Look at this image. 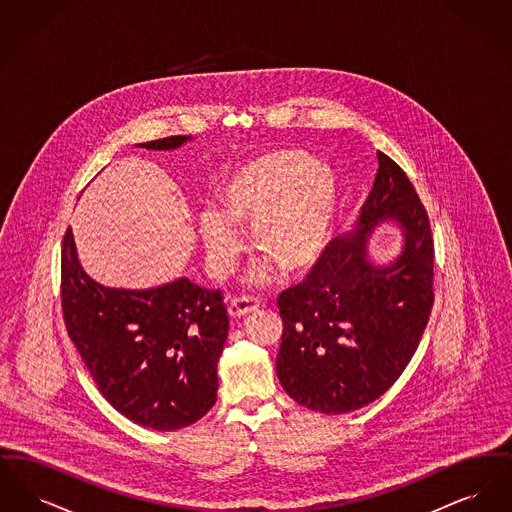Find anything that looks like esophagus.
Masks as SVG:
<instances>
[{"mask_svg": "<svg viewBox=\"0 0 512 512\" xmlns=\"http://www.w3.org/2000/svg\"><path fill=\"white\" fill-rule=\"evenodd\" d=\"M259 309V301L251 295H240V297H234L230 303H228V315L232 318L245 317L253 311Z\"/></svg>", "mask_w": 512, "mask_h": 512, "instance_id": "esophagus-1", "label": "esophagus"}]
</instances>
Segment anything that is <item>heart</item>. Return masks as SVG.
<instances>
[{
	"mask_svg": "<svg viewBox=\"0 0 512 512\" xmlns=\"http://www.w3.org/2000/svg\"><path fill=\"white\" fill-rule=\"evenodd\" d=\"M338 182L326 165L301 149L276 147L238 165L220 190L222 213L205 211L197 230L207 257L226 270L240 251L229 222L253 226L255 247L286 274L313 267L328 244Z\"/></svg>",
	"mask_w": 512,
	"mask_h": 512,
	"instance_id": "obj_1",
	"label": "heart"
}]
</instances>
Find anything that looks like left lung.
<instances>
[{
    "label": "left lung",
    "instance_id": "8db88e82",
    "mask_svg": "<svg viewBox=\"0 0 512 512\" xmlns=\"http://www.w3.org/2000/svg\"><path fill=\"white\" fill-rule=\"evenodd\" d=\"M378 174L359 228L324 247L307 278L278 295L284 322L276 374L299 405L324 414L357 411L407 368L434 303V238L409 176L378 151ZM395 219L406 245L374 266L365 238Z\"/></svg>",
    "mask_w": 512,
    "mask_h": 512
}]
</instances>
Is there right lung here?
<instances>
[{
    "label": "right lung",
    "mask_w": 512,
    "mask_h": 512,
    "mask_svg": "<svg viewBox=\"0 0 512 512\" xmlns=\"http://www.w3.org/2000/svg\"><path fill=\"white\" fill-rule=\"evenodd\" d=\"M190 136L140 144L174 149ZM63 318L101 395L128 420L172 432L217 401V363L228 336L220 290L178 278L151 290L94 282L78 263L71 226L61 247Z\"/></svg>",
    "instance_id": "add662e5"
}]
</instances>
